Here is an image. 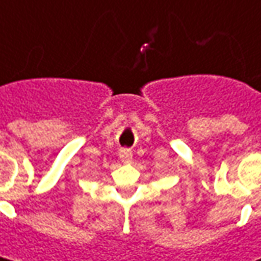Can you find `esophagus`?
<instances>
[{"label":"esophagus","instance_id":"34e87169","mask_svg":"<svg viewBox=\"0 0 261 261\" xmlns=\"http://www.w3.org/2000/svg\"><path fill=\"white\" fill-rule=\"evenodd\" d=\"M119 158H121V160H122L124 162L131 161V150H130V149H127V147L121 149V150H119Z\"/></svg>","mask_w":261,"mask_h":261}]
</instances>
